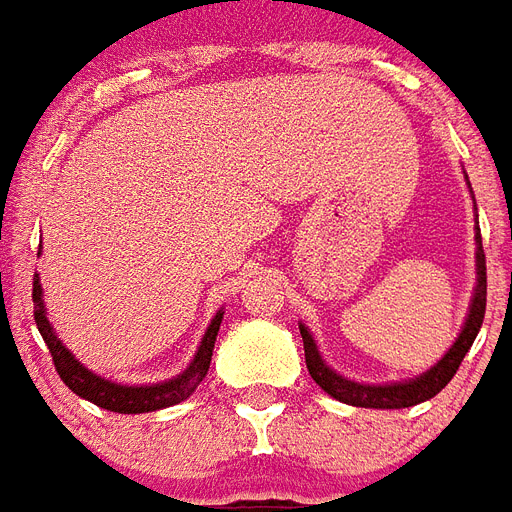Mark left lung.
<instances>
[{
  "instance_id": "1",
  "label": "left lung",
  "mask_w": 512,
  "mask_h": 512,
  "mask_svg": "<svg viewBox=\"0 0 512 512\" xmlns=\"http://www.w3.org/2000/svg\"><path fill=\"white\" fill-rule=\"evenodd\" d=\"M478 210V207H475ZM475 270H478V286L472 294L470 313L467 321L461 326V334L456 337V343L448 348L443 359L434 364L432 370H426L424 375H418L413 380H402V383H386V386H370V383H356L343 375H337L329 370L321 359V353L315 348L313 334L307 332V326L299 324V334H302V343H305V361L310 378L324 388L326 394L334 399H340L345 405L353 407H380V410H397V407H413L418 402L432 399L434 394H440L451 378L459 370V364L464 361L467 351L475 343L480 326H483V315H486V253H483V242H480V232L475 234Z\"/></svg>"
}]
</instances>
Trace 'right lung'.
Wrapping results in <instances>:
<instances>
[{
  "label": "right lung",
  "instance_id": "obj_1",
  "mask_svg": "<svg viewBox=\"0 0 512 512\" xmlns=\"http://www.w3.org/2000/svg\"><path fill=\"white\" fill-rule=\"evenodd\" d=\"M32 299L34 321H37V329H40L42 340H45L48 351H51L59 378L64 380L78 397L88 399V402H94V405L99 407H105L110 413H153V410L178 405V402L191 397L194 388L205 380L207 370H210L215 337H218L221 318H224V310L215 313V318L210 321V326H207L205 337H202V345H199L197 356H194V361L188 364L186 370L180 372L178 378L164 380V383H153V386H121V383H113V380H105L102 375H94L91 370H86V367L69 353L67 345L56 337L51 321H48V315H45V305H42L40 275H34Z\"/></svg>",
  "mask_w": 512,
  "mask_h": 512
}]
</instances>
